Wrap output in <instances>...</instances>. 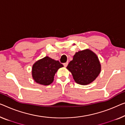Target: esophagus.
<instances>
[{"instance_id":"34e87169","label":"esophagus","mask_w":125,"mask_h":125,"mask_svg":"<svg viewBox=\"0 0 125 125\" xmlns=\"http://www.w3.org/2000/svg\"><path fill=\"white\" fill-rule=\"evenodd\" d=\"M68 62H66V63H64V64H63V65H64V66L65 67H66L67 66V65H68Z\"/></svg>"}]
</instances>
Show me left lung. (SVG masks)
Returning a JSON list of instances; mask_svg holds the SVG:
<instances>
[{"label": "left lung", "mask_w": 125, "mask_h": 125, "mask_svg": "<svg viewBox=\"0 0 125 125\" xmlns=\"http://www.w3.org/2000/svg\"><path fill=\"white\" fill-rule=\"evenodd\" d=\"M66 68L72 73L76 83L86 85L98 77L101 71V64L97 55L86 49L76 52Z\"/></svg>", "instance_id": "left-lung-1"}]
</instances>
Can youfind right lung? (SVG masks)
<instances>
[{"label": "right lung", "mask_w": 125, "mask_h": 125, "mask_svg": "<svg viewBox=\"0 0 125 125\" xmlns=\"http://www.w3.org/2000/svg\"><path fill=\"white\" fill-rule=\"evenodd\" d=\"M63 65L48 56L37 61L32 68V79L36 83L42 85H49L53 83L57 71Z\"/></svg>", "instance_id": "1"}]
</instances>
